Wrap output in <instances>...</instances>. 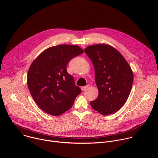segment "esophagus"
Wrapping results in <instances>:
<instances>
[{"label":"esophagus","mask_w":158,"mask_h":158,"mask_svg":"<svg viewBox=\"0 0 158 158\" xmlns=\"http://www.w3.org/2000/svg\"><path fill=\"white\" fill-rule=\"evenodd\" d=\"M89 87V85H85V86H83V87H81V90L82 91H85V90L86 89H87L88 87Z\"/></svg>","instance_id":"esophagus-1"}]
</instances>
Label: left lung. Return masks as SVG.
Returning <instances> with one entry per match:
<instances>
[{
	"label": "left lung",
	"mask_w": 158,
	"mask_h": 158,
	"mask_svg": "<svg viewBox=\"0 0 158 158\" xmlns=\"http://www.w3.org/2000/svg\"><path fill=\"white\" fill-rule=\"evenodd\" d=\"M91 59L99 91L92 107L107 116L119 110L126 103L133 83V73L122 54L109 44L91 45L84 49Z\"/></svg>",
	"instance_id": "left-lung-1"
}]
</instances>
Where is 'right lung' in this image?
<instances>
[{
  "label": "right lung",
  "instance_id": "right-lung-1",
  "mask_svg": "<svg viewBox=\"0 0 158 158\" xmlns=\"http://www.w3.org/2000/svg\"><path fill=\"white\" fill-rule=\"evenodd\" d=\"M83 52L76 45H58L44 50L31 64L27 77L28 88L37 105L46 113L61 115L71 109L81 93L66 66Z\"/></svg>",
  "mask_w": 158,
  "mask_h": 158
}]
</instances>
